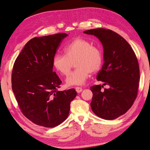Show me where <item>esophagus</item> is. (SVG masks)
Masks as SVG:
<instances>
[{
	"mask_svg": "<svg viewBox=\"0 0 150 150\" xmlns=\"http://www.w3.org/2000/svg\"><path fill=\"white\" fill-rule=\"evenodd\" d=\"M76 91H77V93H81V91H82L83 89L81 88V87H76Z\"/></svg>",
	"mask_w": 150,
	"mask_h": 150,
	"instance_id": "34e87169",
	"label": "esophagus"
}]
</instances>
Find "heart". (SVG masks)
<instances>
[{
  "instance_id": "heart-1",
  "label": "heart",
  "mask_w": 150,
  "mask_h": 150,
  "mask_svg": "<svg viewBox=\"0 0 150 150\" xmlns=\"http://www.w3.org/2000/svg\"><path fill=\"white\" fill-rule=\"evenodd\" d=\"M64 54H56L52 58V66L64 76L69 73L72 63L76 69L67 77V86L82 85L88 78L91 72L98 71L103 63V53L98 47L88 40L76 38L63 48Z\"/></svg>"
}]
</instances>
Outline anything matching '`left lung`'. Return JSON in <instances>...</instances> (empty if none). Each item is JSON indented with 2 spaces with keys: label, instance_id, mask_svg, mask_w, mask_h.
I'll return each instance as SVG.
<instances>
[{
  "label": "left lung",
  "instance_id": "1",
  "mask_svg": "<svg viewBox=\"0 0 150 150\" xmlns=\"http://www.w3.org/2000/svg\"><path fill=\"white\" fill-rule=\"evenodd\" d=\"M94 35L104 48L102 69L97 80L108 85H94L91 107L101 118L112 120L124 115L132 106L137 97L139 81V67L137 57L129 43L120 35L110 29H93L84 31Z\"/></svg>",
  "mask_w": 150,
  "mask_h": 150
}]
</instances>
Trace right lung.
<instances>
[{"label": "right lung", "mask_w": 150, "mask_h": 150, "mask_svg": "<svg viewBox=\"0 0 150 150\" xmlns=\"http://www.w3.org/2000/svg\"><path fill=\"white\" fill-rule=\"evenodd\" d=\"M65 33L34 38L27 42L13 64L12 88L21 112L34 124L53 128L65 121L74 89L58 91L61 80L53 72L52 58Z\"/></svg>", "instance_id": "1"}]
</instances>
